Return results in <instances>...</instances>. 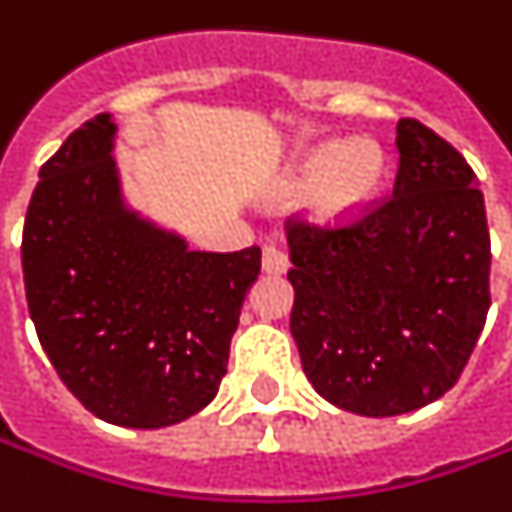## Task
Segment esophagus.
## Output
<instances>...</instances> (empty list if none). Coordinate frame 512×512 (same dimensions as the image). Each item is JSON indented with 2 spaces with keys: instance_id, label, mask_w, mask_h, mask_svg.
<instances>
[{
  "instance_id": "obj_1",
  "label": "esophagus",
  "mask_w": 512,
  "mask_h": 512,
  "mask_svg": "<svg viewBox=\"0 0 512 512\" xmlns=\"http://www.w3.org/2000/svg\"><path fill=\"white\" fill-rule=\"evenodd\" d=\"M263 271L266 274H285L288 271V255L282 252L280 246H263Z\"/></svg>"
}]
</instances>
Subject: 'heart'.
<instances>
[{
    "instance_id": "heart-1",
    "label": "heart",
    "mask_w": 512,
    "mask_h": 512,
    "mask_svg": "<svg viewBox=\"0 0 512 512\" xmlns=\"http://www.w3.org/2000/svg\"><path fill=\"white\" fill-rule=\"evenodd\" d=\"M380 149L368 141H324L307 149L285 177V191H313L318 221H343L377 196L382 182Z\"/></svg>"
}]
</instances>
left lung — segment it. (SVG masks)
Wrapping results in <instances>:
<instances>
[{
  "mask_svg": "<svg viewBox=\"0 0 512 512\" xmlns=\"http://www.w3.org/2000/svg\"><path fill=\"white\" fill-rule=\"evenodd\" d=\"M393 196L346 227L288 219L291 335L327 402L402 416L449 391L491 307L477 174L416 119L396 124Z\"/></svg>",
  "mask_w": 512,
  "mask_h": 512,
  "instance_id": "8db88e82",
  "label": "left lung"
}]
</instances>
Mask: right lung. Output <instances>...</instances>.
<instances>
[{
	"label": "right lung",
	"instance_id": "right-lung-1",
	"mask_svg": "<svg viewBox=\"0 0 512 512\" xmlns=\"http://www.w3.org/2000/svg\"><path fill=\"white\" fill-rule=\"evenodd\" d=\"M116 124L99 113L41 166L21 268L57 377L96 418L160 430L199 413L227 374L260 249L194 252L124 205Z\"/></svg>",
	"mask_w": 512,
	"mask_h": 512
}]
</instances>
